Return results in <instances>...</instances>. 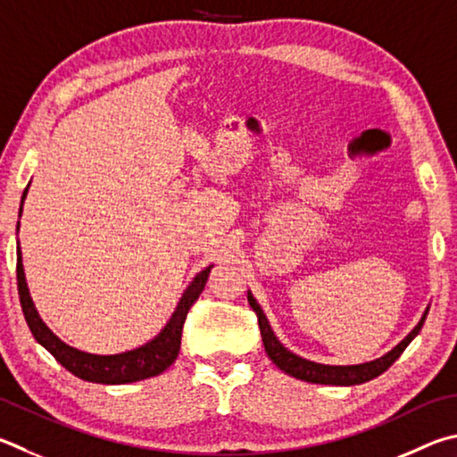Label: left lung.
<instances>
[{
    "mask_svg": "<svg viewBox=\"0 0 457 457\" xmlns=\"http://www.w3.org/2000/svg\"><path fill=\"white\" fill-rule=\"evenodd\" d=\"M247 302H250L252 310L257 313V323H260L263 347H265V353L270 355V360L276 363L281 371H286L287 376L310 381V384H323V386H358V384H363V381L378 378L379 373H384L397 358H400L402 352L410 345L411 339L420 334V329L424 326L426 315H428V310H426L424 315H421V320L418 321V326L413 328L392 352L381 355V358L366 361V363H358V366H326V363H315L289 352L287 347H284V344H279L276 334H273L268 318H265L263 310L260 308V303L255 302L252 292H247Z\"/></svg>",
    "mask_w": 457,
    "mask_h": 457,
    "instance_id": "1",
    "label": "left lung"
}]
</instances>
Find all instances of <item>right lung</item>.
<instances>
[{
	"mask_svg": "<svg viewBox=\"0 0 457 457\" xmlns=\"http://www.w3.org/2000/svg\"><path fill=\"white\" fill-rule=\"evenodd\" d=\"M26 195H28V187L21 197V207ZM21 207H20V215H21ZM18 229H20V223H18ZM212 268L213 265H207L205 270H202L192 279V284H189L186 287V292L181 294L178 308L171 313L170 321L165 323V328L152 339V342L139 345L136 350L113 353V355H97V353L76 350V347L62 342V339L46 326V321L39 318L36 305L31 302L26 273H23L21 252L18 257V292H20L21 312L26 315L29 331L33 334V337H36V342L39 345H44L65 370L71 371L76 378L94 381V384H107V386L131 384V381L160 376L162 371L168 370L171 363L176 361L179 353V345H181V329H184L186 315L189 308H192V303L204 292L205 281H207V276H210Z\"/></svg>",
	"mask_w": 457,
	"mask_h": 457,
	"instance_id": "right-lung-1",
	"label": "right lung"
}]
</instances>
